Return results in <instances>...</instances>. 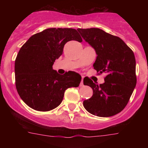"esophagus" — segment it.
<instances>
[{"label":"esophagus","mask_w":148,"mask_h":148,"mask_svg":"<svg viewBox=\"0 0 148 148\" xmlns=\"http://www.w3.org/2000/svg\"><path fill=\"white\" fill-rule=\"evenodd\" d=\"M83 86H84V82H83V78H82V82H81L80 83V87H83Z\"/></svg>","instance_id":"esophagus-1"}]
</instances>
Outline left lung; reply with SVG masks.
I'll return each instance as SVG.
<instances>
[{
    "mask_svg": "<svg viewBox=\"0 0 148 148\" xmlns=\"http://www.w3.org/2000/svg\"><path fill=\"white\" fill-rule=\"evenodd\" d=\"M77 30L96 53L94 69L97 73H107L104 83L100 85L84 78V84L93 91L92 97L84 101V107L94 116H114L126 107L136 85L134 53L120 38L101 29Z\"/></svg>",
    "mask_w": 148,
    "mask_h": 148,
    "instance_id": "1",
    "label": "left lung"
}]
</instances>
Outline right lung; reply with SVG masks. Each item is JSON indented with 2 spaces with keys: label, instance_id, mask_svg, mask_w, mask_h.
<instances>
[{
  "label": "right lung",
  "instance_id": "add662e5",
  "mask_svg": "<svg viewBox=\"0 0 148 148\" xmlns=\"http://www.w3.org/2000/svg\"><path fill=\"white\" fill-rule=\"evenodd\" d=\"M70 40L82 41L75 29H47L31 36L18 52L15 61V85L29 108L51 110L61 104L66 89L79 86V74L69 71L60 75L53 69Z\"/></svg>",
  "mask_w": 148,
  "mask_h": 148
}]
</instances>
